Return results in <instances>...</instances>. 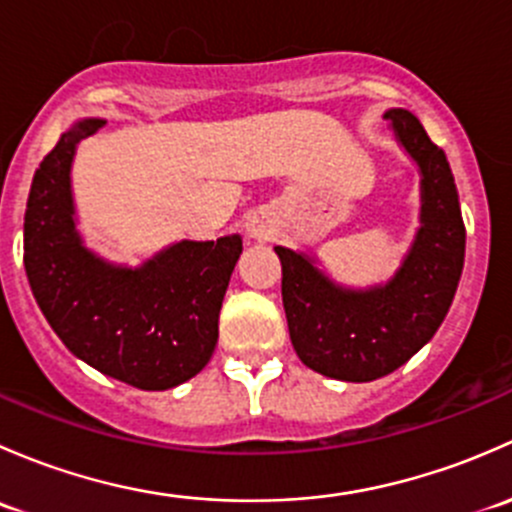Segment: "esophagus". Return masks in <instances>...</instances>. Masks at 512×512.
<instances>
[{
  "instance_id": "esophagus-1",
  "label": "esophagus",
  "mask_w": 512,
  "mask_h": 512,
  "mask_svg": "<svg viewBox=\"0 0 512 512\" xmlns=\"http://www.w3.org/2000/svg\"><path fill=\"white\" fill-rule=\"evenodd\" d=\"M273 231H276V219L268 212H263V209H256V212H251L246 217V234L251 239H268Z\"/></svg>"
}]
</instances>
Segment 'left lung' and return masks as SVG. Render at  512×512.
<instances>
[{"label": "left lung", "instance_id": "1", "mask_svg": "<svg viewBox=\"0 0 512 512\" xmlns=\"http://www.w3.org/2000/svg\"><path fill=\"white\" fill-rule=\"evenodd\" d=\"M384 118L421 172V226L399 271L384 286L345 288L325 276L315 258L276 246L295 355L310 370L342 382L384 377L434 337L466 254V226L444 150L409 110H387Z\"/></svg>", "mask_w": 512, "mask_h": 512}]
</instances>
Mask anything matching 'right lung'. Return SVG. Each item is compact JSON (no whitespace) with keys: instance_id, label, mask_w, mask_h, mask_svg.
<instances>
[{"instance_id":"right-lung-1","label":"right lung","mask_w":512,"mask_h":512,"mask_svg":"<svg viewBox=\"0 0 512 512\" xmlns=\"http://www.w3.org/2000/svg\"><path fill=\"white\" fill-rule=\"evenodd\" d=\"M78 120L44 157L24 214L31 293L63 345L108 377L160 392L202 372L219 337V310L241 236L179 241L138 268L88 251L73 219L76 145L103 128Z\"/></svg>"}]
</instances>
